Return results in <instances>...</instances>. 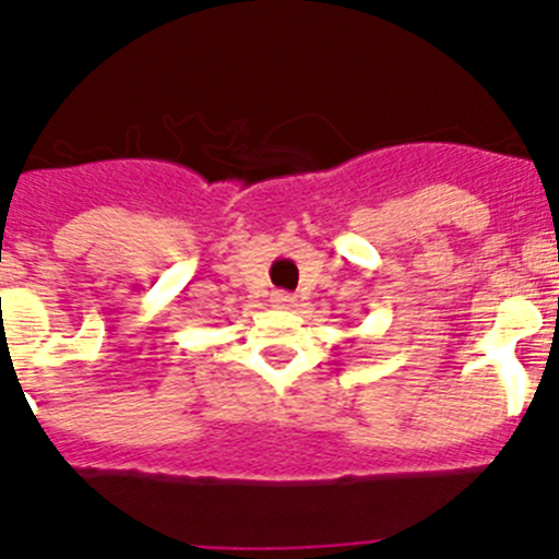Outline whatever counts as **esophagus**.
Listing matches in <instances>:
<instances>
[{
	"instance_id": "1",
	"label": "esophagus",
	"mask_w": 559,
	"mask_h": 559,
	"mask_svg": "<svg viewBox=\"0 0 559 559\" xmlns=\"http://www.w3.org/2000/svg\"><path fill=\"white\" fill-rule=\"evenodd\" d=\"M270 300H273L275 309H295L297 306L295 295H289V292H273V297H270Z\"/></svg>"
}]
</instances>
